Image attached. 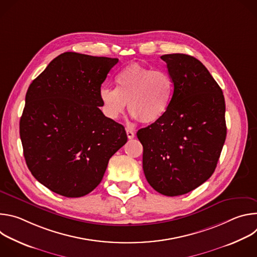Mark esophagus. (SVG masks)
Returning <instances> with one entry per match:
<instances>
[{
  "mask_svg": "<svg viewBox=\"0 0 257 257\" xmlns=\"http://www.w3.org/2000/svg\"><path fill=\"white\" fill-rule=\"evenodd\" d=\"M126 132H127V136H128V138H129V139H133V138L135 137V134H134V132H133L132 130L127 129V130H126Z\"/></svg>",
  "mask_w": 257,
  "mask_h": 257,
  "instance_id": "34e87169",
  "label": "esophagus"
}]
</instances>
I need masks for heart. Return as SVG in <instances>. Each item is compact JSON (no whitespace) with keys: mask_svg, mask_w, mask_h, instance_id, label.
I'll return each mask as SVG.
<instances>
[{"mask_svg":"<svg viewBox=\"0 0 257 257\" xmlns=\"http://www.w3.org/2000/svg\"><path fill=\"white\" fill-rule=\"evenodd\" d=\"M116 88L102 86L98 91L105 117L118 120L128 109L135 120L154 124L161 120L171 105L174 82L168 72L137 63L123 68L115 78Z\"/></svg>","mask_w":257,"mask_h":257,"instance_id":"b5f03b06","label":"heart"}]
</instances>
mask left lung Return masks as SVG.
<instances>
[{"label":"left lung","mask_w":257,"mask_h":257,"mask_svg":"<svg viewBox=\"0 0 257 257\" xmlns=\"http://www.w3.org/2000/svg\"><path fill=\"white\" fill-rule=\"evenodd\" d=\"M174 82L166 115L138 130L143 172L150 185L167 196L186 194L215 170L226 140L223 91L205 66L189 55L161 57Z\"/></svg>","instance_id":"8db88e82"}]
</instances>
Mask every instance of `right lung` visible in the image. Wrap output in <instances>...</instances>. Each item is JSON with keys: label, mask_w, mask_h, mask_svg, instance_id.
Instances as JSON below:
<instances>
[{"label": "right lung", "mask_w": 257, "mask_h": 257, "mask_svg": "<svg viewBox=\"0 0 257 257\" xmlns=\"http://www.w3.org/2000/svg\"><path fill=\"white\" fill-rule=\"evenodd\" d=\"M118 59L66 52L29 85L20 138L33 177L65 197L100 183L108 160L127 142L123 125L100 111L98 91Z\"/></svg>", "instance_id": "1"}]
</instances>
